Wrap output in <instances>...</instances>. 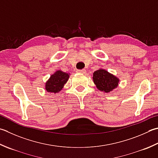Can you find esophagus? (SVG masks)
Returning a JSON list of instances; mask_svg holds the SVG:
<instances>
[{"instance_id":"esophagus-1","label":"esophagus","mask_w":158,"mask_h":158,"mask_svg":"<svg viewBox=\"0 0 158 158\" xmlns=\"http://www.w3.org/2000/svg\"><path fill=\"white\" fill-rule=\"evenodd\" d=\"M77 73H85V70L84 69H83V70H77Z\"/></svg>"}]
</instances>
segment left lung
Returning <instances> with one entry per match:
<instances>
[{
  "label": "left lung",
  "mask_w": 158,
  "mask_h": 158,
  "mask_svg": "<svg viewBox=\"0 0 158 158\" xmlns=\"http://www.w3.org/2000/svg\"><path fill=\"white\" fill-rule=\"evenodd\" d=\"M93 81L97 88L104 92H110L118 85L119 79L105 69L96 70L93 73Z\"/></svg>",
  "instance_id": "left-lung-1"
}]
</instances>
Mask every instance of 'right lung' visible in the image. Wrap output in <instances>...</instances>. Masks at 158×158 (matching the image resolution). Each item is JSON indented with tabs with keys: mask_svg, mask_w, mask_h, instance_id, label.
Listing matches in <instances>:
<instances>
[{
	"mask_svg": "<svg viewBox=\"0 0 158 158\" xmlns=\"http://www.w3.org/2000/svg\"><path fill=\"white\" fill-rule=\"evenodd\" d=\"M69 79V74L62 72L61 70H57L46 83V90L51 93H58L64 88L65 83Z\"/></svg>",
	"mask_w": 158,
	"mask_h": 158,
	"instance_id": "add662e5",
	"label": "right lung"
}]
</instances>
